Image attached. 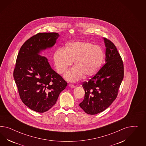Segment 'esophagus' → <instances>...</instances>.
Returning a JSON list of instances; mask_svg holds the SVG:
<instances>
[{
	"label": "esophagus",
	"mask_w": 146,
	"mask_h": 146,
	"mask_svg": "<svg viewBox=\"0 0 146 146\" xmlns=\"http://www.w3.org/2000/svg\"><path fill=\"white\" fill-rule=\"evenodd\" d=\"M68 86L70 87H71V88H74L75 87L74 84H68Z\"/></svg>",
	"instance_id": "esophagus-1"
}]
</instances>
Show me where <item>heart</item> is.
Returning <instances> with one entry per match:
<instances>
[{
	"mask_svg": "<svg viewBox=\"0 0 146 146\" xmlns=\"http://www.w3.org/2000/svg\"><path fill=\"white\" fill-rule=\"evenodd\" d=\"M104 53L99 45L87 41H76L68 43L65 50L58 49L55 51L53 60L59 74H62L68 67H75L64 75L66 79L76 81L83 75L86 77L94 75L102 65Z\"/></svg>",
	"mask_w": 146,
	"mask_h": 146,
	"instance_id": "heart-1",
	"label": "heart"
}]
</instances>
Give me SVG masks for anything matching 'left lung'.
Masks as SVG:
<instances>
[{
	"instance_id": "1",
	"label": "left lung",
	"mask_w": 146,
	"mask_h": 146,
	"mask_svg": "<svg viewBox=\"0 0 146 146\" xmlns=\"http://www.w3.org/2000/svg\"><path fill=\"white\" fill-rule=\"evenodd\" d=\"M104 40L106 63L88 82L82 84L85 94L79 106L89 115L100 113L110 106L124 78V64L119 53L111 40L106 38Z\"/></svg>"
}]
</instances>
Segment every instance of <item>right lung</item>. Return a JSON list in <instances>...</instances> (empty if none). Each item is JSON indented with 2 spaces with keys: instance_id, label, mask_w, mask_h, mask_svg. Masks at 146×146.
<instances>
[{
  "instance_id": "obj_1",
  "label": "right lung",
  "mask_w": 146,
  "mask_h": 146,
  "mask_svg": "<svg viewBox=\"0 0 146 146\" xmlns=\"http://www.w3.org/2000/svg\"><path fill=\"white\" fill-rule=\"evenodd\" d=\"M59 36L56 33H38L27 40L18 53L13 72L18 92L22 102L37 112L50 109L67 84L48 59L38 54L52 47Z\"/></svg>"
}]
</instances>
